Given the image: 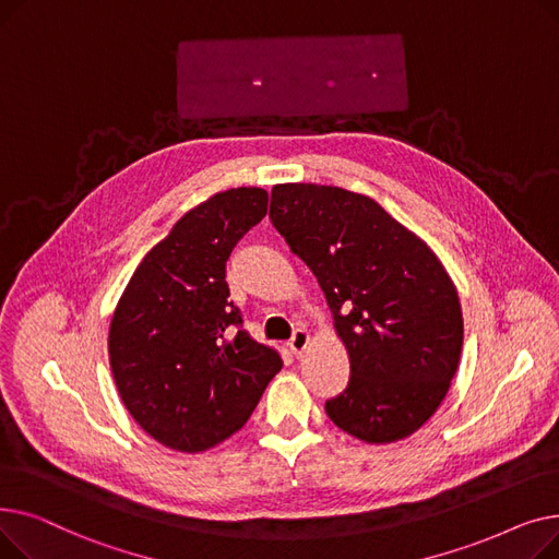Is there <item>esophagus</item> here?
Returning <instances> with one entry per match:
<instances>
[{
	"instance_id": "obj_1",
	"label": "esophagus",
	"mask_w": 559,
	"mask_h": 559,
	"mask_svg": "<svg viewBox=\"0 0 559 559\" xmlns=\"http://www.w3.org/2000/svg\"><path fill=\"white\" fill-rule=\"evenodd\" d=\"M308 344H310V333H308L306 329H297L295 335H292L289 342H287L289 350H292V354H295V356H301L304 350L308 348Z\"/></svg>"
}]
</instances>
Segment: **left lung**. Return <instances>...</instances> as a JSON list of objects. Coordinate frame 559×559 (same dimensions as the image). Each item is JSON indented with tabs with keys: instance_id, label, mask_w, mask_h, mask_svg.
Instances as JSON below:
<instances>
[{
	"instance_id": "obj_1",
	"label": "left lung",
	"mask_w": 559,
	"mask_h": 559,
	"mask_svg": "<svg viewBox=\"0 0 559 559\" xmlns=\"http://www.w3.org/2000/svg\"><path fill=\"white\" fill-rule=\"evenodd\" d=\"M270 219L324 289L350 376L326 415L367 444L417 432L462 354V308L442 260L380 205L337 186L272 188Z\"/></svg>"
}]
</instances>
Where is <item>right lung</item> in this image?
Returning a JSON list of instances; mask_svg holds the SVG:
<instances>
[{
	"label": "right lung",
	"instance_id": "obj_1",
	"mask_svg": "<svg viewBox=\"0 0 559 559\" xmlns=\"http://www.w3.org/2000/svg\"><path fill=\"white\" fill-rule=\"evenodd\" d=\"M262 188H230L194 205L142 258L110 319L108 360L122 403L156 442L209 451L251 417L281 371L274 348L242 331L226 260L267 215Z\"/></svg>",
	"mask_w": 559,
	"mask_h": 559
}]
</instances>
